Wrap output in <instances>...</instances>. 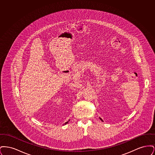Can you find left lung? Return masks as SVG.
Returning a JSON list of instances; mask_svg holds the SVG:
<instances>
[{
  "label": "left lung",
  "instance_id": "8db88e82",
  "mask_svg": "<svg viewBox=\"0 0 155 155\" xmlns=\"http://www.w3.org/2000/svg\"><path fill=\"white\" fill-rule=\"evenodd\" d=\"M100 119H101V120H102V121H103V120H102V119H101V118H100Z\"/></svg>",
  "mask_w": 155,
  "mask_h": 155
}]
</instances>
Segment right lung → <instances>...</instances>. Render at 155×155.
I'll return each mask as SVG.
<instances>
[{
    "label": "right lung",
    "mask_w": 155,
    "mask_h": 155,
    "mask_svg": "<svg viewBox=\"0 0 155 155\" xmlns=\"http://www.w3.org/2000/svg\"><path fill=\"white\" fill-rule=\"evenodd\" d=\"M67 123H68V121H67V122H66V123H65L64 124H67Z\"/></svg>",
    "instance_id": "1"
}]
</instances>
